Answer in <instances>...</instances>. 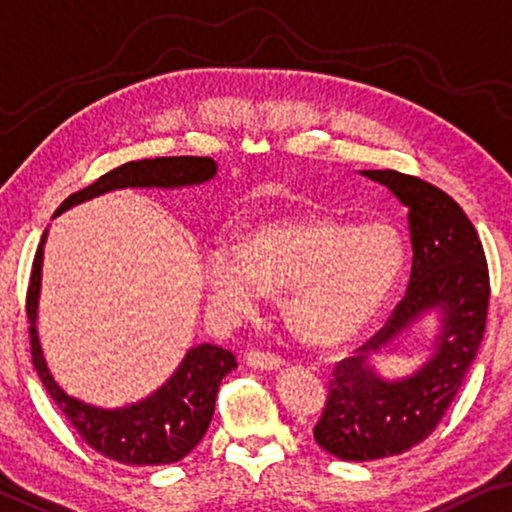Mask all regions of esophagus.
<instances>
[{
  "label": "esophagus",
  "mask_w": 512,
  "mask_h": 512,
  "mask_svg": "<svg viewBox=\"0 0 512 512\" xmlns=\"http://www.w3.org/2000/svg\"><path fill=\"white\" fill-rule=\"evenodd\" d=\"M246 364L253 366V369H262V371H278L280 366L285 364V359L280 355H273V352L250 350L246 355Z\"/></svg>",
  "instance_id": "esophagus-1"
}]
</instances>
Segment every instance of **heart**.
Returning a JSON list of instances; mask_svg holds the SVG:
<instances>
[{
	"mask_svg": "<svg viewBox=\"0 0 512 512\" xmlns=\"http://www.w3.org/2000/svg\"><path fill=\"white\" fill-rule=\"evenodd\" d=\"M403 266L397 232L380 222L306 213L264 220L239 250L215 248L204 262L208 299L248 315L266 294H285V315L306 343L334 348L369 329Z\"/></svg>",
	"mask_w": 512,
	"mask_h": 512,
	"instance_id": "b5f03b06",
	"label": "heart"
}]
</instances>
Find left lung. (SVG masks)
I'll return each mask as SVG.
<instances>
[{
    "label": "left lung",
    "mask_w": 512,
    "mask_h": 512,
    "mask_svg": "<svg viewBox=\"0 0 512 512\" xmlns=\"http://www.w3.org/2000/svg\"><path fill=\"white\" fill-rule=\"evenodd\" d=\"M362 174L385 185L408 208L413 269L385 327L331 373L313 436L322 450L345 462L401 455L438 427L478 355L489 306L485 250L462 206L417 176L394 169ZM429 310L442 313L430 362L413 377L380 379L368 357Z\"/></svg>",
    "instance_id": "8db88e82"
}]
</instances>
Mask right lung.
Masks as SVG:
<instances>
[{
	"label": "right lung",
	"mask_w": 512,
	"mask_h": 512,
	"mask_svg": "<svg viewBox=\"0 0 512 512\" xmlns=\"http://www.w3.org/2000/svg\"><path fill=\"white\" fill-rule=\"evenodd\" d=\"M211 157H155V160L127 162L122 167L99 176L95 183L69 194L55 215L88 201L99 194L122 187H185L211 181L215 176ZM43 243L37 248L27 285V320H30V350L39 378L55 406L62 410L78 436L99 455L125 466H160L181 462L197 448L211 424L215 397L222 378L236 369V357L218 345L201 343L187 350L174 376L148 399L125 408H97L60 390L43 362L37 336V306L41 287Z\"/></svg>",
	"instance_id": "obj_1"
}]
</instances>
